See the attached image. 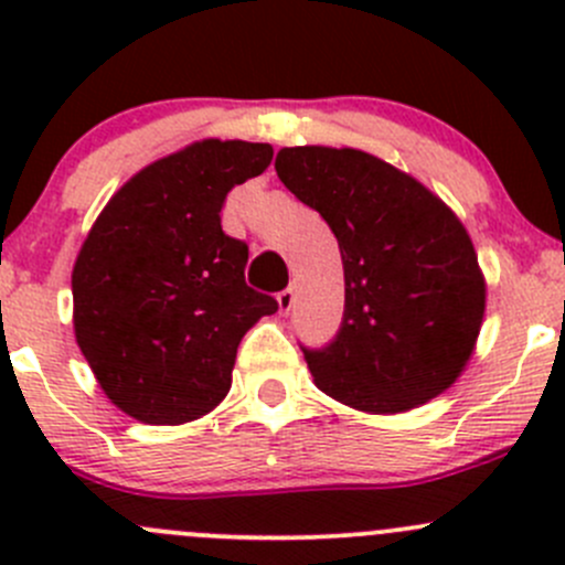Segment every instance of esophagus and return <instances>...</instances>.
<instances>
[{"mask_svg": "<svg viewBox=\"0 0 565 565\" xmlns=\"http://www.w3.org/2000/svg\"><path fill=\"white\" fill-rule=\"evenodd\" d=\"M276 300H278V311H281V315H287V311L295 306V287L281 289V292L276 295Z\"/></svg>", "mask_w": 565, "mask_h": 565, "instance_id": "esophagus-1", "label": "esophagus"}]
</instances>
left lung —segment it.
Wrapping results in <instances>:
<instances>
[{
    "label": "left lung",
    "mask_w": 565,
    "mask_h": 565,
    "mask_svg": "<svg viewBox=\"0 0 565 565\" xmlns=\"http://www.w3.org/2000/svg\"><path fill=\"white\" fill-rule=\"evenodd\" d=\"M278 180L339 241L344 317L303 347L319 391L363 413H404L451 388L481 330L487 284L461 221L429 188L350 147H284Z\"/></svg>",
    "instance_id": "1"
}]
</instances>
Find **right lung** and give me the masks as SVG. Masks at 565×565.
<instances>
[{"mask_svg":"<svg viewBox=\"0 0 565 565\" xmlns=\"http://www.w3.org/2000/svg\"><path fill=\"white\" fill-rule=\"evenodd\" d=\"M270 145L204 139L130 177L73 267V328L100 388L145 424H185L230 393L246 330L278 303L246 284L248 246L221 230L226 193Z\"/></svg>","mask_w":565,"mask_h":565,"instance_id":"obj_1","label":"right lung"}]
</instances>
